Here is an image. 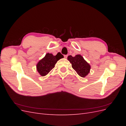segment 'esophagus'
Here are the masks:
<instances>
[{"instance_id":"34e87169","label":"esophagus","mask_w":126,"mask_h":126,"mask_svg":"<svg viewBox=\"0 0 126 126\" xmlns=\"http://www.w3.org/2000/svg\"><path fill=\"white\" fill-rule=\"evenodd\" d=\"M67 56H68V55H64V58H67Z\"/></svg>"}]
</instances>
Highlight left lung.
<instances>
[{
	"instance_id": "left-lung-1",
	"label": "left lung",
	"mask_w": 126,
	"mask_h": 126,
	"mask_svg": "<svg viewBox=\"0 0 126 126\" xmlns=\"http://www.w3.org/2000/svg\"><path fill=\"white\" fill-rule=\"evenodd\" d=\"M71 63L72 68L80 77L84 78L90 72L91 66L80 55H77L75 57L70 55L67 57Z\"/></svg>"
}]
</instances>
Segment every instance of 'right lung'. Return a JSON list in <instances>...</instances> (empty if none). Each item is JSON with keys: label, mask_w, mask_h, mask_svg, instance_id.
<instances>
[{"label": "right lung", "mask_w": 126, "mask_h": 126, "mask_svg": "<svg viewBox=\"0 0 126 126\" xmlns=\"http://www.w3.org/2000/svg\"><path fill=\"white\" fill-rule=\"evenodd\" d=\"M63 58V56L58 53L56 56L52 54L47 53L43 58L40 60L37 63L36 69L41 76H45L55 67V64L58 61Z\"/></svg>", "instance_id": "add662e5"}]
</instances>
